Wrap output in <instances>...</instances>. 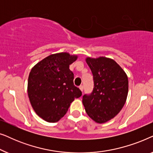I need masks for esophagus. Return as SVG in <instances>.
I'll use <instances>...</instances> for the list:
<instances>
[{"instance_id":"esophagus-1","label":"esophagus","mask_w":153,"mask_h":153,"mask_svg":"<svg viewBox=\"0 0 153 153\" xmlns=\"http://www.w3.org/2000/svg\"><path fill=\"white\" fill-rule=\"evenodd\" d=\"M79 89L81 90V92H83V85H80V86H79Z\"/></svg>"}]
</instances>
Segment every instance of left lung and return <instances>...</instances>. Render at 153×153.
Returning <instances> with one entry per match:
<instances>
[{
    "mask_svg": "<svg viewBox=\"0 0 153 153\" xmlns=\"http://www.w3.org/2000/svg\"><path fill=\"white\" fill-rule=\"evenodd\" d=\"M93 75L91 95L83 96L85 112L97 123L114 118L122 109L128 94V78L122 68L111 58H85Z\"/></svg>",
    "mask_w": 153,
    "mask_h": 153,
    "instance_id": "8db88e82",
    "label": "left lung"
}]
</instances>
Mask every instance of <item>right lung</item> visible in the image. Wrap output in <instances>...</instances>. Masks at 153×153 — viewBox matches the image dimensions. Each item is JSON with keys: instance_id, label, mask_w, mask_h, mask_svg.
I'll return each instance as SVG.
<instances>
[{"instance_id": "obj_1", "label": "right lung", "mask_w": 153, "mask_h": 153, "mask_svg": "<svg viewBox=\"0 0 153 153\" xmlns=\"http://www.w3.org/2000/svg\"><path fill=\"white\" fill-rule=\"evenodd\" d=\"M77 58L67 52L51 54L31 69L28 80L29 100L37 116L47 122H58L75 98L82 95L74 85V74L69 68Z\"/></svg>"}]
</instances>
